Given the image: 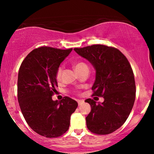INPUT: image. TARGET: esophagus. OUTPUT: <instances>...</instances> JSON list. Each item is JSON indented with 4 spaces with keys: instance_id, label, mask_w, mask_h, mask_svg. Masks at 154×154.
<instances>
[{
    "instance_id": "obj_1",
    "label": "esophagus",
    "mask_w": 154,
    "mask_h": 154,
    "mask_svg": "<svg viewBox=\"0 0 154 154\" xmlns=\"http://www.w3.org/2000/svg\"><path fill=\"white\" fill-rule=\"evenodd\" d=\"M77 103H78V105H79V106H81L83 103H84V101H83V100H78Z\"/></svg>"
}]
</instances>
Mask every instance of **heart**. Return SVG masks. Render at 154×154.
Masks as SVG:
<instances>
[{
  "label": "heart",
  "instance_id": "heart-1",
  "mask_svg": "<svg viewBox=\"0 0 154 154\" xmlns=\"http://www.w3.org/2000/svg\"><path fill=\"white\" fill-rule=\"evenodd\" d=\"M86 68H88V65L83 62H77L75 64V70H76L77 72L79 71L82 69H86ZM62 71V66L58 67V69H57L56 72V78L58 81L60 79Z\"/></svg>",
  "mask_w": 154,
  "mask_h": 154
}]
</instances>
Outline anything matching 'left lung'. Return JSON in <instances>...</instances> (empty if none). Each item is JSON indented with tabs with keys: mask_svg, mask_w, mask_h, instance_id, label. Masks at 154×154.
I'll use <instances>...</instances> for the list:
<instances>
[{
	"mask_svg": "<svg viewBox=\"0 0 154 154\" xmlns=\"http://www.w3.org/2000/svg\"><path fill=\"white\" fill-rule=\"evenodd\" d=\"M74 50L96 69L92 96L105 99L101 104L91 98L85 100L92 109L85 118L88 128L99 135L112 133L124 124L133 107L136 85L132 67L126 57L113 47L92 45Z\"/></svg>",
	"mask_w": 154,
	"mask_h": 154,
	"instance_id": "obj_1",
	"label": "left lung"
}]
</instances>
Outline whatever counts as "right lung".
<instances>
[{"label":"right lung","mask_w":154,"mask_h":154,"mask_svg":"<svg viewBox=\"0 0 154 154\" xmlns=\"http://www.w3.org/2000/svg\"><path fill=\"white\" fill-rule=\"evenodd\" d=\"M72 50L50 47L33 49L21 64L17 79V99L21 111L31 128L47 138L64 134L78 104L64 96L54 101L57 69Z\"/></svg>","instance_id":"add662e5"}]
</instances>
